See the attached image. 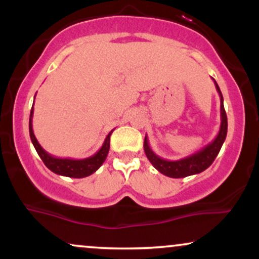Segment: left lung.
Here are the masks:
<instances>
[{
	"instance_id": "8db88e82",
	"label": "left lung",
	"mask_w": 259,
	"mask_h": 259,
	"mask_svg": "<svg viewBox=\"0 0 259 259\" xmlns=\"http://www.w3.org/2000/svg\"><path fill=\"white\" fill-rule=\"evenodd\" d=\"M214 80V79H213ZM215 89L218 91L219 97H221V127H219L218 135L215 136V139L213 140L212 142L201 148L197 152L190 154V156L185 157V158H181L178 160H168L162 158V157L157 156L156 153L153 152L152 148L148 145V139L147 136H145L144 141V148L145 153H146L148 160L151 162V164L153 165L159 173L164 174L165 177L169 178H185L189 177V175H194L202 173L203 170L209 167L213 162H214L215 157L218 156L219 151L224 144L225 138H227L228 133V118L227 113H225L224 109V100H223V95L221 92V89H219L218 84L215 82Z\"/></svg>"
}]
</instances>
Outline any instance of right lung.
I'll return each instance as SVG.
<instances>
[{
    "label": "right lung",
    "mask_w": 259,
    "mask_h": 259,
    "mask_svg": "<svg viewBox=\"0 0 259 259\" xmlns=\"http://www.w3.org/2000/svg\"><path fill=\"white\" fill-rule=\"evenodd\" d=\"M32 113H34V107L31 108L30 118H29V134H30L31 142L32 145H34L37 154L40 156V158L42 159L45 165H46L50 170L58 175H63V177L78 178V179H80V178L89 177V175L95 173V171L103 164V162L106 160L107 154H108L109 151V140H111V134L113 133V130L107 135L102 147H101L94 156L88 157V158L84 159L57 158V157L46 152V151L41 147V145L38 144L36 138H35L34 132H32Z\"/></svg>",
    "instance_id": "1"
}]
</instances>
